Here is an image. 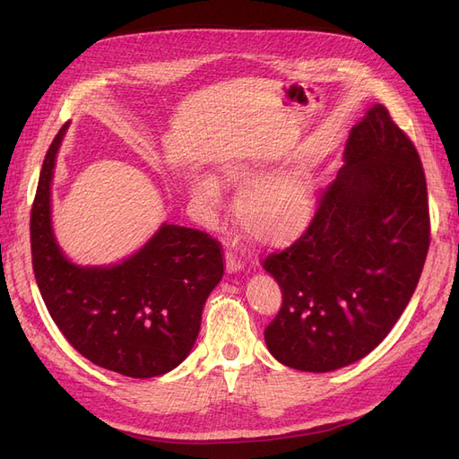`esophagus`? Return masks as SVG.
<instances>
[{
  "label": "esophagus",
  "instance_id": "1",
  "mask_svg": "<svg viewBox=\"0 0 459 459\" xmlns=\"http://www.w3.org/2000/svg\"><path fill=\"white\" fill-rule=\"evenodd\" d=\"M243 266H245V262H243V258L238 253H235V251H228L226 253V272L228 273L239 272V270H243Z\"/></svg>",
  "mask_w": 459,
  "mask_h": 459
}]
</instances>
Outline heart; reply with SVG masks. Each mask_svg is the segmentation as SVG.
I'll return each mask as SVG.
<instances>
[{
	"instance_id": "obj_1",
	"label": "heart",
	"mask_w": 459,
	"mask_h": 459,
	"mask_svg": "<svg viewBox=\"0 0 459 459\" xmlns=\"http://www.w3.org/2000/svg\"><path fill=\"white\" fill-rule=\"evenodd\" d=\"M230 184H247L255 178L248 162H228L221 170ZM193 197L204 204L220 199L218 182L211 176L193 179ZM316 203L312 189L297 174L275 176L253 184L238 199V218L245 231L264 245L283 247L299 239L312 224Z\"/></svg>"
}]
</instances>
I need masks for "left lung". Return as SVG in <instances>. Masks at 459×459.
<instances>
[{
  "label": "left lung",
  "instance_id": "8db88e82",
  "mask_svg": "<svg viewBox=\"0 0 459 459\" xmlns=\"http://www.w3.org/2000/svg\"><path fill=\"white\" fill-rule=\"evenodd\" d=\"M342 160L310 228L262 264L283 295L264 339L277 362L300 371L369 354L408 307L430 243L420 152L386 107L356 124Z\"/></svg>",
  "mask_w": 459,
  "mask_h": 459
}]
</instances>
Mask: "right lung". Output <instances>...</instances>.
Wrapping results in <instances>:
<instances>
[{"label": "right lung", "instance_id": "right-lung-1", "mask_svg": "<svg viewBox=\"0 0 459 459\" xmlns=\"http://www.w3.org/2000/svg\"><path fill=\"white\" fill-rule=\"evenodd\" d=\"M66 128L46 152L30 214L38 289L55 325L90 362L157 377L182 364L197 341L204 302L224 275L221 245L204 231L162 224L115 266L73 264L51 230V178Z\"/></svg>", "mask_w": 459, "mask_h": 459}]
</instances>
